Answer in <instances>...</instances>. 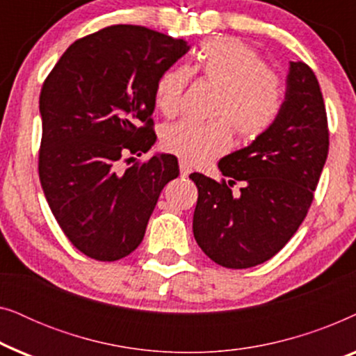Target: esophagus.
Here are the masks:
<instances>
[{
    "mask_svg": "<svg viewBox=\"0 0 356 356\" xmlns=\"http://www.w3.org/2000/svg\"><path fill=\"white\" fill-rule=\"evenodd\" d=\"M179 173H181V177H188L191 173V167L184 160H179Z\"/></svg>",
    "mask_w": 356,
    "mask_h": 356,
    "instance_id": "esophagus-1",
    "label": "esophagus"
}]
</instances>
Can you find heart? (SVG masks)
I'll list each match as a JSON object with an SVG mask.
<instances>
[{
	"instance_id": "heart-1",
	"label": "heart",
	"mask_w": 356,
	"mask_h": 356,
	"mask_svg": "<svg viewBox=\"0 0 356 356\" xmlns=\"http://www.w3.org/2000/svg\"><path fill=\"white\" fill-rule=\"evenodd\" d=\"M191 74L220 89L212 116L196 123L181 120L165 126L162 147L191 165H201L225 154L233 144V130L243 140L269 133L284 108V86L279 74L266 66L259 53L232 37L202 42L193 66L167 67L154 87L155 106L165 116L177 115Z\"/></svg>"
}]
</instances>
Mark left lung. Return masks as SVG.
<instances>
[{"label":"left lung","mask_w":356,"mask_h":356,"mask_svg":"<svg viewBox=\"0 0 356 356\" xmlns=\"http://www.w3.org/2000/svg\"><path fill=\"white\" fill-rule=\"evenodd\" d=\"M329 152L325 105L314 72L290 63L284 108L269 133L218 162L222 181L191 173L193 232L218 266L248 269L274 257L308 213ZM241 184V191L232 186Z\"/></svg>","instance_id":"1"}]
</instances>
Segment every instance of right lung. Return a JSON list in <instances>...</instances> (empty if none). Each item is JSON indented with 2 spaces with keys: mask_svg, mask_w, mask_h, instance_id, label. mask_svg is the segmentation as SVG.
<instances>
[{
  "mask_svg": "<svg viewBox=\"0 0 356 356\" xmlns=\"http://www.w3.org/2000/svg\"><path fill=\"white\" fill-rule=\"evenodd\" d=\"M188 50L152 29L110 26L70 45L43 82L38 177L63 233L92 259L131 254L179 175L170 154L124 172L120 162L154 145L155 81Z\"/></svg>",
  "mask_w": 356,
  "mask_h": 356,
  "instance_id": "add662e5",
  "label": "right lung"
}]
</instances>
